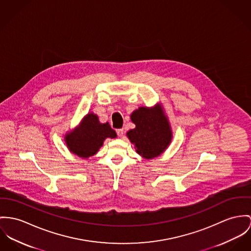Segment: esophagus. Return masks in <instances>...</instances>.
I'll use <instances>...</instances> for the list:
<instances>
[{"label":"esophagus","mask_w":251,"mask_h":251,"mask_svg":"<svg viewBox=\"0 0 251 251\" xmlns=\"http://www.w3.org/2000/svg\"><path fill=\"white\" fill-rule=\"evenodd\" d=\"M116 134L118 136H122L123 134H124V131H123V129H117L116 130Z\"/></svg>","instance_id":"esophagus-1"}]
</instances>
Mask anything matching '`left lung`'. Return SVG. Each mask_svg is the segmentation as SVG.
I'll return each instance as SVG.
<instances>
[{
    "label": "left lung",
    "instance_id": "left-lung-1",
    "mask_svg": "<svg viewBox=\"0 0 251 251\" xmlns=\"http://www.w3.org/2000/svg\"><path fill=\"white\" fill-rule=\"evenodd\" d=\"M135 124L127 135L135 144V151L147 159L161 154L172 138L170 126L159 108L141 107L131 115Z\"/></svg>",
    "mask_w": 251,
    "mask_h": 251
}]
</instances>
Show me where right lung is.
I'll return each mask as SVG.
<instances>
[{
    "instance_id": "right-lung-1",
    "label": "right lung",
    "mask_w": 251,
    "mask_h": 251,
    "mask_svg": "<svg viewBox=\"0 0 251 251\" xmlns=\"http://www.w3.org/2000/svg\"><path fill=\"white\" fill-rule=\"evenodd\" d=\"M116 134L109 123L101 124L98 117L89 114L82 120L80 126L66 135L69 149L80 157H89L97 154L107 137L114 138Z\"/></svg>"
}]
</instances>
